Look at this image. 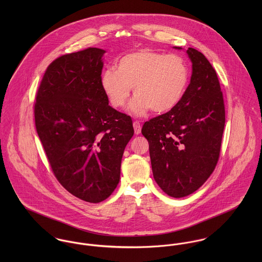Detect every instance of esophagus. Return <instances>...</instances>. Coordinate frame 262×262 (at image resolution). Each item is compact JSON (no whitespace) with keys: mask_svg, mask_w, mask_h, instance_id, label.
I'll return each instance as SVG.
<instances>
[{"mask_svg":"<svg viewBox=\"0 0 262 262\" xmlns=\"http://www.w3.org/2000/svg\"><path fill=\"white\" fill-rule=\"evenodd\" d=\"M133 127H134V131H135V134H140L141 132V124L138 122V121H134L133 123Z\"/></svg>","mask_w":262,"mask_h":262,"instance_id":"obj_1","label":"esophagus"}]
</instances>
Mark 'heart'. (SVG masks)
I'll return each mask as SVG.
<instances>
[{"label":"heart","mask_w":262,"mask_h":262,"mask_svg":"<svg viewBox=\"0 0 262 262\" xmlns=\"http://www.w3.org/2000/svg\"><path fill=\"white\" fill-rule=\"evenodd\" d=\"M188 80L185 58L142 49L122 56L116 63V71L106 70L101 76V85L115 108L126 105L133 88L136 96L130 110L143 116L149 110L166 113L174 109L187 92Z\"/></svg>","instance_id":"heart-1"}]
</instances>
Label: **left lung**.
I'll return each mask as SVG.
<instances>
[{
  "label": "left lung",
  "instance_id": "8db88e82",
  "mask_svg": "<svg viewBox=\"0 0 262 262\" xmlns=\"http://www.w3.org/2000/svg\"><path fill=\"white\" fill-rule=\"evenodd\" d=\"M187 53L192 74L183 100L141 130L149 143L153 178L172 198L187 196L209 179L224 132V99L216 71L196 49L189 47Z\"/></svg>",
  "mask_w": 262,
  "mask_h": 262
}]
</instances>
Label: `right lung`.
I'll list each match as a JSON object with an SVG mask.
<instances>
[{
	"label": "right lung",
	"instance_id": "1",
	"mask_svg": "<svg viewBox=\"0 0 262 262\" xmlns=\"http://www.w3.org/2000/svg\"><path fill=\"white\" fill-rule=\"evenodd\" d=\"M104 53L89 47L54 59L34 105L36 131L54 177L89 203L112 194L123 152L134 134L131 117L109 106L102 89Z\"/></svg>",
	"mask_w": 262,
	"mask_h": 262
}]
</instances>
